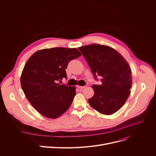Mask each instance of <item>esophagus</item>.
<instances>
[{"label": "esophagus", "mask_w": 156, "mask_h": 156, "mask_svg": "<svg viewBox=\"0 0 156 156\" xmlns=\"http://www.w3.org/2000/svg\"><path fill=\"white\" fill-rule=\"evenodd\" d=\"M77 87L79 88L80 90H83V88L85 87V86H77Z\"/></svg>", "instance_id": "esophagus-1"}]
</instances>
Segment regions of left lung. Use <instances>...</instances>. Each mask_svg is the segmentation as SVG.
Returning <instances> with one entry per match:
<instances>
[{
  "label": "left lung",
  "mask_w": 156,
  "mask_h": 156,
  "mask_svg": "<svg viewBox=\"0 0 156 156\" xmlns=\"http://www.w3.org/2000/svg\"><path fill=\"white\" fill-rule=\"evenodd\" d=\"M97 80L93 85L94 95L88 102L94 109L106 115L118 111L125 104L132 87V72L127 61L114 48L99 44L78 48Z\"/></svg>",
  "instance_id": "1"
}]
</instances>
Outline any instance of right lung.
Segmentation results:
<instances>
[{
  "instance_id": "obj_1",
  "label": "right lung",
  "mask_w": 156,
  "mask_h": 156,
  "mask_svg": "<svg viewBox=\"0 0 156 156\" xmlns=\"http://www.w3.org/2000/svg\"><path fill=\"white\" fill-rule=\"evenodd\" d=\"M81 55L76 48H45L33 54L24 65L21 88L31 104L44 116L57 118L70 107L76 88L58 82L67 78L65 69L68 63Z\"/></svg>"
}]
</instances>
